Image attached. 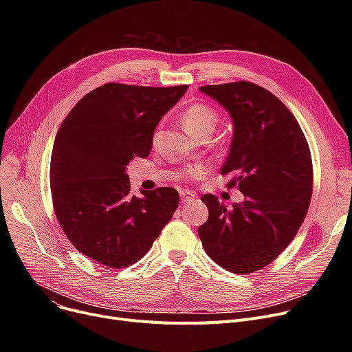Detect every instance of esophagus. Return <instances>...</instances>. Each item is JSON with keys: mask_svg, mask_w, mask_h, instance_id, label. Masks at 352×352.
<instances>
[{"mask_svg": "<svg viewBox=\"0 0 352 352\" xmlns=\"http://www.w3.org/2000/svg\"><path fill=\"white\" fill-rule=\"evenodd\" d=\"M179 197H181V201L184 202V204H187V202L192 201L197 195H195V192H192L190 190H181L179 191Z\"/></svg>", "mask_w": 352, "mask_h": 352, "instance_id": "1", "label": "esophagus"}]
</instances>
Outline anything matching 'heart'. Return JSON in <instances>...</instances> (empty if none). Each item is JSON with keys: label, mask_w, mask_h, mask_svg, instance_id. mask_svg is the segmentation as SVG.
<instances>
[{"label": "heart", "mask_w": 352, "mask_h": 352, "mask_svg": "<svg viewBox=\"0 0 352 352\" xmlns=\"http://www.w3.org/2000/svg\"><path fill=\"white\" fill-rule=\"evenodd\" d=\"M219 121L218 113L207 104L197 102L190 105L182 114V124L186 126L187 131L194 135L199 137L202 134H212L214 129ZM158 131L153 135V142H157ZM201 170H197L194 174H199Z\"/></svg>", "instance_id": "obj_1"}]
</instances>
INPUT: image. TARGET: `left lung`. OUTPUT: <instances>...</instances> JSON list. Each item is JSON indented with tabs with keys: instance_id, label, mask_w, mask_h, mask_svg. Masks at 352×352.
Returning <instances> with one entry per match:
<instances>
[{
	"instance_id": "left-lung-1",
	"label": "left lung",
	"mask_w": 352,
	"mask_h": 352,
	"mask_svg": "<svg viewBox=\"0 0 352 352\" xmlns=\"http://www.w3.org/2000/svg\"><path fill=\"white\" fill-rule=\"evenodd\" d=\"M228 111L234 134L221 174H232L243 202L232 208L202 195L208 219L198 228L206 252L219 267L250 274L272 263L292 241L312 194V161L291 111L260 85L239 81L199 87Z\"/></svg>"
}]
</instances>
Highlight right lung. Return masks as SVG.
<instances>
[{"instance_id": "1", "label": "right lung", "mask_w": 352, "mask_h": 352, "mask_svg": "<svg viewBox=\"0 0 352 352\" xmlns=\"http://www.w3.org/2000/svg\"><path fill=\"white\" fill-rule=\"evenodd\" d=\"M187 88L104 84L77 102L55 135V215L72 245L104 267L141 260L178 207V191L170 187L129 192L126 165L150 155L158 122Z\"/></svg>"}]
</instances>
